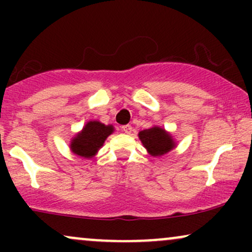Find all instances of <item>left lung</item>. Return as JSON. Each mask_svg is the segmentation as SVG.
<instances>
[{
  "label": "left lung",
  "mask_w": 252,
  "mask_h": 252,
  "mask_svg": "<svg viewBox=\"0 0 252 252\" xmlns=\"http://www.w3.org/2000/svg\"><path fill=\"white\" fill-rule=\"evenodd\" d=\"M114 126H105L99 121H89L83 130L71 141V150L74 154L90 158L97 154L104 142L114 132Z\"/></svg>",
  "instance_id": "left-lung-1"
}]
</instances>
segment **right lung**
Listing matches in <instances>:
<instances>
[{"mask_svg":"<svg viewBox=\"0 0 252 252\" xmlns=\"http://www.w3.org/2000/svg\"><path fill=\"white\" fill-rule=\"evenodd\" d=\"M138 137H140L144 148L153 156L166 154L175 147L172 136L160 126H153V128L142 130L138 134Z\"/></svg>","mask_w":252,"mask_h":252,"instance_id":"right-lung-1","label":"right lung"}]
</instances>
